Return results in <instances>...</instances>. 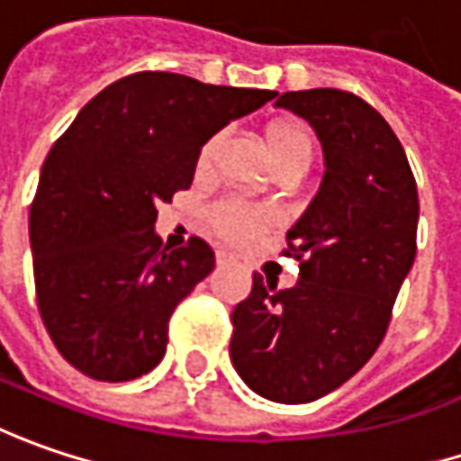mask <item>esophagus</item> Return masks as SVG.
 I'll list each match as a JSON object with an SVG mask.
<instances>
[{"instance_id":"1","label":"esophagus","mask_w":461,"mask_h":461,"mask_svg":"<svg viewBox=\"0 0 461 461\" xmlns=\"http://www.w3.org/2000/svg\"><path fill=\"white\" fill-rule=\"evenodd\" d=\"M216 263H219V266H230V263H234V255L227 250H219L216 252Z\"/></svg>"}]
</instances>
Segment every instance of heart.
<instances>
[{
    "label": "heart",
    "mask_w": 461,
    "mask_h": 461,
    "mask_svg": "<svg viewBox=\"0 0 461 461\" xmlns=\"http://www.w3.org/2000/svg\"><path fill=\"white\" fill-rule=\"evenodd\" d=\"M213 149V139L203 144L198 162L206 165ZM268 149L270 159L278 167H310L312 162V136L310 131L302 123H291V121H281L273 123L268 129ZM211 230L219 237L230 240V242H242L252 234L263 230L268 224V211L252 203H242V201H221L209 211Z\"/></svg>",
    "instance_id": "b5f03b06"
}]
</instances>
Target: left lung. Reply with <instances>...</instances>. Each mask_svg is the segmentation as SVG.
Segmentation results:
<instances>
[{
  "mask_svg": "<svg viewBox=\"0 0 461 461\" xmlns=\"http://www.w3.org/2000/svg\"><path fill=\"white\" fill-rule=\"evenodd\" d=\"M276 105L317 131L325 177L286 231L296 286L252 273L231 312L230 356L250 390L299 405L338 390L379 348L418 250V188L400 139L358 95L284 92Z\"/></svg>",
  "mask_w": 461,
  "mask_h": 461,
  "instance_id": "obj_1",
  "label": "left lung"
}]
</instances>
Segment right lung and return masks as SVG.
I'll return each instance as SVG.
<instances>
[{"instance_id":"add662e5","label":"right lung","mask_w":461,"mask_h":461,"mask_svg":"<svg viewBox=\"0 0 461 461\" xmlns=\"http://www.w3.org/2000/svg\"><path fill=\"white\" fill-rule=\"evenodd\" d=\"M273 97L139 71L92 97L56 139L31 203L32 276L43 325L74 369L129 382L162 361L172 312L216 258L201 237L162 248L157 203L191 188L216 131Z\"/></svg>"}]
</instances>
